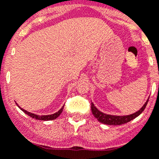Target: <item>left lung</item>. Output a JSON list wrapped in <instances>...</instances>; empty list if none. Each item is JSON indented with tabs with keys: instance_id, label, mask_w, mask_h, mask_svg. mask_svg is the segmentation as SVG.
Instances as JSON below:
<instances>
[{
	"instance_id": "8db88e82",
	"label": "left lung",
	"mask_w": 159,
	"mask_h": 159,
	"mask_svg": "<svg viewBox=\"0 0 159 159\" xmlns=\"http://www.w3.org/2000/svg\"><path fill=\"white\" fill-rule=\"evenodd\" d=\"M149 99L146 102V103L143 106V107L140 109L139 111L135 112L134 114H131L130 116H111V115H106V114L102 113L99 111L92 102L91 108H92V114L94 115L95 118H96L100 123H104L107 125H122L124 123H127L128 122L131 121L132 119H135L137 116H139L142 112L144 111V109L147 107V102H148Z\"/></svg>"
}]
</instances>
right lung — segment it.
Returning a JSON list of instances; mask_svg holds the SVG:
<instances>
[{
  "instance_id": "right-lung-1",
  "label": "right lung",
  "mask_w": 159,
  "mask_h": 159,
  "mask_svg": "<svg viewBox=\"0 0 159 159\" xmlns=\"http://www.w3.org/2000/svg\"><path fill=\"white\" fill-rule=\"evenodd\" d=\"M63 109H64V107H63L61 108L59 111H57V113L52 114V115H49V116H37V115L30 113V112L27 111H25L24 110V109H22V108H20V110L23 111L26 115L31 116V117L33 118V119H39V120H44V121H45V120H52V119H56L57 117H59V116H60V114H61V112L63 111Z\"/></svg>"
}]
</instances>
